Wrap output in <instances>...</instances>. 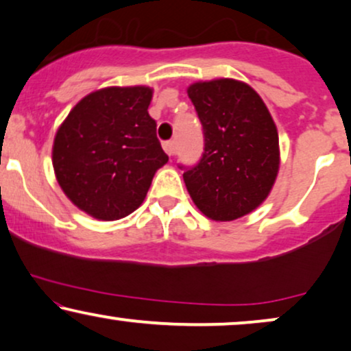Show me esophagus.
<instances>
[{
  "mask_svg": "<svg viewBox=\"0 0 351 351\" xmlns=\"http://www.w3.org/2000/svg\"><path fill=\"white\" fill-rule=\"evenodd\" d=\"M163 151H165L168 156H175V152H176L175 141H165V143H163Z\"/></svg>",
  "mask_w": 351,
  "mask_h": 351,
  "instance_id": "34e87169",
  "label": "esophagus"
}]
</instances>
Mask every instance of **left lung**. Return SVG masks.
Here are the masks:
<instances>
[{"mask_svg":"<svg viewBox=\"0 0 351 351\" xmlns=\"http://www.w3.org/2000/svg\"><path fill=\"white\" fill-rule=\"evenodd\" d=\"M202 123L204 152L180 165L194 204L215 221L250 213L268 197L279 170L278 130L261 97L231 78L188 88Z\"/></svg>","mask_w":351,"mask_h":351,"instance_id":"left-lung-1","label":"left lung"}]
</instances>
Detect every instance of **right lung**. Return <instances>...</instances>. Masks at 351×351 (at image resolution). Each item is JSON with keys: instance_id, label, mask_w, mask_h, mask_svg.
I'll use <instances>...</instances> for the list:
<instances>
[{"instance_id": "obj_1", "label": "right lung", "mask_w": 351, "mask_h": 351, "mask_svg": "<svg viewBox=\"0 0 351 351\" xmlns=\"http://www.w3.org/2000/svg\"><path fill=\"white\" fill-rule=\"evenodd\" d=\"M146 86L106 88L70 110L53 146L65 195L97 219H119L143 204L154 173L168 162L147 107Z\"/></svg>"}]
</instances>
